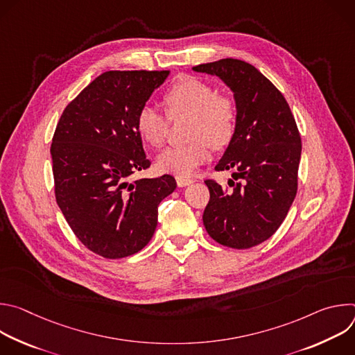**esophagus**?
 <instances>
[{"label": "esophagus", "instance_id": "esophagus-1", "mask_svg": "<svg viewBox=\"0 0 355 355\" xmlns=\"http://www.w3.org/2000/svg\"><path fill=\"white\" fill-rule=\"evenodd\" d=\"M175 180H177L178 187H187V185H189V184L193 182V180H192V178H188V177H178V175H177Z\"/></svg>", "mask_w": 355, "mask_h": 355}]
</instances>
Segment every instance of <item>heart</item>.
Segmentation results:
<instances>
[{
    "mask_svg": "<svg viewBox=\"0 0 355 355\" xmlns=\"http://www.w3.org/2000/svg\"><path fill=\"white\" fill-rule=\"evenodd\" d=\"M166 113L148 104L139 108L135 125L140 137L151 146H160L170 126V119L189 116L187 144L167 147L157 159L162 171L178 177L189 175L195 167L211 157V145L226 146L237 126L236 101L226 94H216L209 83L193 76H180L163 94Z\"/></svg>",
    "mask_w": 355,
    "mask_h": 355,
    "instance_id": "1",
    "label": "heart"
}]
</instances>
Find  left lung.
<instances>
[{
  "mask_svg": "<svg viewBox=\"0 0 355 355\" xmlns=\"http://www.w3.org/2000/svg\"><path fill=\"white\" fill-rule=\"evenodd\" d=\"M195 71L220 77L234 92L237 126L216 164L234 170L223 188L205 180L208 234L222 245L243 250L270 239L284 222L297 191L300 135L281 91L254 66L237 59L199 64Z\"/></svg>",
  "mask_w": 355,
  "mask_h": 355,
  "instance_id": "left-lung-1",
  "label": "left lung"
}]
</instances>
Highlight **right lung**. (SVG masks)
<instances>
[{
  "label": "right lung",
  "mask_w": 355,
  "mask_h": 355,
  "mask_svg": "<svg viewBox=\"0 0 355 355\" xmlns=\"http://www.w3.org/2000/svg\"><path fill=\"white\" fill-rule=\"evenodd\" d=\"M168 71H107L63 111L50 146L55 195L77 239L116 260L153 237L160 202L177 187L173 175H130L150 167L135 119Z\"/></svg>",
  "instance_id": "1"
}]
</instances>
